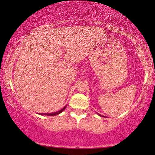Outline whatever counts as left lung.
<instances>
[{
	"label": "left lung",
	"mask_w": 155,
	"mask_h": 155,
	"mask_svg": "<svg viewBox=\"0 0 155 155\" xmlns=\"http://www.w3.org/2000/svg\"><path fill=\"white\" fill-rule=\"evenodd\" d=\"M99 115H100V116H102V115H100V114H98ZM103 117H104V116H103Z\"/></svg>",
	"instance_id": "8db88e82"
}]
</instances>
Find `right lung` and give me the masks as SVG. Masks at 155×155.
<instances>
[{
  "label": "right lung",
  "mask_w": 155,
  "mask_h": 155,
  "mask_svg": "<svg viewBox=\"0 0 155 155\" xmlns=\"http://www.w3.org/2000/svg\"><path fill=\"white\" fill-rule=\"evenodd\" d=\"M66 108V106H65L64 108L60 110L59 111H57V112H54V113H50V114H39L40 115H49V116H54V115H58L59 114H61V113L64 111V110Z\"/></svg>",
  "instance_id": "right-lung-1"
}]
</instances>
